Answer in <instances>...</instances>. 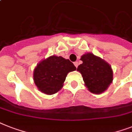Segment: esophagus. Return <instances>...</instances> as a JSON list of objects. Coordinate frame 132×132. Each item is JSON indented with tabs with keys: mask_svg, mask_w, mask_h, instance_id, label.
<instances>
[{
	"mask_svg": "<svg viewBox=\"0 0 132 132\" xmlns=\"http://www.w3.org/2000/svg\"><path fill=\"white\" fill-rule=\"evenodd\" d=\"M74 64H75V66H76V68H77V67H78V65H79V63H78V62H74Z\"/></svg>",
	"mask_w": 132,
	"mask_h": 132,
	"instance_id": "obj_1",
	"label": "esophagus"
}]
</instances>
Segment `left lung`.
<instances>
[{"instance_id": "8db88e82", "label": "left lung", "mask_w": 132, "mask_h": 132, "mask_svg": "<svg viewBox=\"0 0 132 132\" xmlns=\"http://www.w3.org/2000/svg\"><path fill=\"white\" fill-rule=\"evenodd\" d=\"M81 60L83 61V64L78 66L77 70L83 76L89 91L97 94L104 92L112 81L111 66L92 53L83 55Z\"/></svg>"}]
</instances>
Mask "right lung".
<instances>
[{
    "label": "right lung",
    "instance_id": "right-lung-1",
    "mask_svg": "<svg viewBox=\"0 0 132 132\" xmlns=\"http://www.w3.org/2000/svg\"><path fill=\"white\" fill-rule=\"evenodd\" d=\"M75 70L69 60L53 55L37 65L34 71V81L39 90L51 95L62 87L68 72Z\"/></svg>",
    "mask_w": 132,
    "mask_h": 132
}]
</instances>
